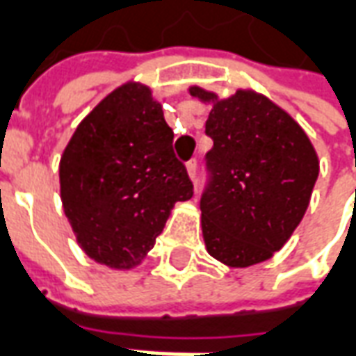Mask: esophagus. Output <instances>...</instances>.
<instances>
[{
	"label": "esophagus",
	"mask_w": 356,
	"mask_h": 356,
	"mask_svg": "<svg viewBox=\"0 0 356 356\" xmlns=\"http://www.w3.org/2000/svg\"><path fill=\"white\" fill-rule=\"evenodd\" d=\"M186 171H188V177L196 181L198 179V162L196 160H188L186 162Z\"/></svg>",
	"instance_id": "34e87169"
}]
</instances>
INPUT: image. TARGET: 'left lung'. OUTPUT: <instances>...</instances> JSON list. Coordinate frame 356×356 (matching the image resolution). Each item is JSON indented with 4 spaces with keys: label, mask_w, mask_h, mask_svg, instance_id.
<instances>
[{
    "label": "left lung",
    "mask_w": 356,
    "mask_h": 356,
    "mask_svg": "<svg viewBox=\"0 0 356 356\" xmlns=\"http://www.w3.org/2000/svg\"><path fill=\"white\" fill-rule=\"evenodd\" d=\"M202 101L216 95L191 88ZM202 232L209 255L231 267L273 257L305 216L318 158L305 131L267 97L236 91L216 101L206 120Z\"/></svg>",
    "instance_id": "left-lung-1"
}]
</instances>
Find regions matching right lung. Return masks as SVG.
<instances>
[{"instance_id": "1", "label": "right lung", "mask_w": 356, "mask_h": 356, "mask_svg": "<svg viewBox=\"0 0 356 356\" xmlns=\"http://www.w3.org/2000/svg\"><path fill=\"white\" fill-rule=\"evenodd\" d=\"M58 175L80 246L112 268L139 265L175 202L194 194L162 106L140 83L118 88L81 120Z\"/></svg>"}]
</instances>
